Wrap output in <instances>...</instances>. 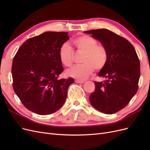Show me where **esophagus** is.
Wrapping results in <instances>:
<instances>
[{
    "mask_svg": "<svg viewBox=\"0 0 150 150\" xmlns=\"http://www.w3.org/2000/svg\"><path fill=\"white\" fill-rule=\"evenodd\" d=\"M75 82L76 83H79V84H83L84 83V81H81V80H79V79H76Z\"/></svg>",
    "mask_w": 150,
    "mask_h": 150,
    "instance_id": "esophagus-1",
    "label": "esophagus"
}]
</instances>
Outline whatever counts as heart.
<instances>
[{
	"label": "heart",
	"instance_id": "heart-1",
	"mask_svg": "<svg viewBox=\"0 0 150 150\" xmlns=\"http://www.w3.org/2000/svg\"><path fill=\"white\" fill-rule=\"evenodd\" d=\"M78 51L84 53L81 65L74 66L66 71L67 76L79 79H85L93 73L94 69L101 70L106 66L108 51L98 40L88 35H82L73 40ZM59 57L63 65L69 67L73 62L74 52L67 43L63 44L59 50Z\"/></svg>",
	"mask_w": 150,
	"mask_h": 150
}]
</instances>
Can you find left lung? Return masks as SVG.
I'll list each match as a JSON object with an SVG mask.
<instances>
[{"mask_svg": "<svg viewBox=\"0 0 150 150\" xmlns=\"http://www.w3.org/2000/svg\"><path fill=\"white\" fill-rule=\"evenodd\" d=\"M98 40L108 51L106 66L98 76L106 79L95 81L89 101L97 110L111 115L128 104L137 93L140 78V62L133 46L128 40L106 29L84 31Z\"/></svg>", "mask_w": 150, "mask_h": 150, "instance_id": "left-lung-1", "label": "left lung"}]
</instances>
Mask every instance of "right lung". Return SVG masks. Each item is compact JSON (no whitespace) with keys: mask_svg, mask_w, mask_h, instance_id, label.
I'll return each instance as SVG.
<instances>
[{"mask_svg":"<svg viewBox=\"0 0 150 150\" xmlns=\"http://www.w3.org/2000/svg\"><path fill=\"white\" fill-rule=\"evenodd\" d=\"M69 39L64 32H46L28 39L13 59V88L29 110L40 115L54 113L64 104L74 79H58L64 71L59 50Z\"/></svg>","mask_w":150,"mask_h":150,"instance_id":"1","label":"right lung"}]
</instances>
